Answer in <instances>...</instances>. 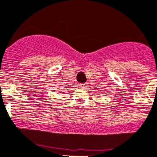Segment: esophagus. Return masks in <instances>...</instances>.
Wrapping results in <instances>:
<instances>
[{
  "mask_svg": "<svg viewBox=\"0 0 157 157\" xmlns=\"http://www.w3.org/2000/svg\"><path fill=\"white\" fill-rule=\"evenodd\" d=\"M78 86L80 87V88H86V87L87 86V84L86 83H80V84H78Z\"/></svg>",
  "mask_w": 157,
  "mask_h": 157,
  "instance_id": "1",
  "label": "esophagus"
}]
</instances>
